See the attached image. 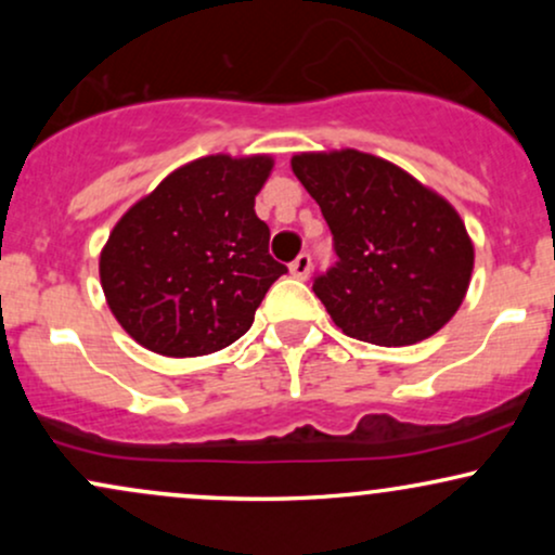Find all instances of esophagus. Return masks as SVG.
<instances>
[{
  "label": "esophagus",
  "mask_w": 555,
  "mask_h": 555,
  "mask_svg": "<svg viewBox=\"0 0 555 555\" xmlns=\"http://www.w3.org/2000/svg\"><path fill=\"white\" fill-rule=\"evenodd\" d=\"M310 266H313V258H310L308 253H299V256H297L295 260H292V266H289L292 276H297V279H308Z\"/></svg>",
  "instance_id": "1"
}]
</instances>
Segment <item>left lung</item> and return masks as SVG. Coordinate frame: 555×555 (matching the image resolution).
Listing matches in <instances>:
<instances>
[{
	"mask_svg": "<svg viewBox=\"0 0 555 555\" xmlns=\"http://www.w3.org/2000/svg\"><path fill=\"white\" fill-rule=\"evenodd\" d=\"M292 171L334 234L336 263L313 279L328 315L352 339L406 347L460 310L475 250L449 201L397 164L344 149L297 154Z\"/></svg>",
	"mask_w": 555,
	"mask_h": 555,
	"instance_id": "left-lung-1",
	"label": "left lung"
}]
</instances>
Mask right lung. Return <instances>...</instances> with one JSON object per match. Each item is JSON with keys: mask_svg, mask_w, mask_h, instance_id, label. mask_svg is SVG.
<instances>
[{"mask_svg": "<svg viewBox=\"0 0 555 555\" xmlns=\"http://www.w3.org/2000/svg\"><path fill=\"white\" fill-rule=\"evenodd\" d=\"M271 167V156L195 158L117 221L101 250V286L138 344L197 358L253 326L269 286L286 273L256 216Z\"/></svg>", "mask_w": 555, "mask_h": 555, "instance_id": "add662e5", "label": "right lung"}]
</instances>
